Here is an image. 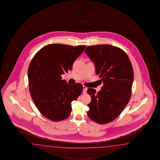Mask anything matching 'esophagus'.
I'll list each match as a JSON object with an SVG mask.
<instances>
[{
    "instance_id": "esophagus-1",
    "label": "esophagus",
    "mask_w": 160,
    "mask_h": 160,
    "mask_svg": "<svg viewBox=\"0 0 160 160\" xmlns=\"http://www.w3.org/2000/svg\"><path fill=\"white\" fill-rule=\"evenodd\" d=\"M82 88H83V92H82V93H85L87 92V88L85 86H83Z\"/></svg>"
}]
</instances>
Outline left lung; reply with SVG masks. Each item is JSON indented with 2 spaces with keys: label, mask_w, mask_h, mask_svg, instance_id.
I'll list each match as a JSON object with an SVG mask.
<instances>
[{
  "label": "left lung",
  "mask_w": 160,
  "mask_h": 160,
  "mask_svg": "<svg viewBox=\"0 0 160 160\" xmlns=\"http://www.w3.org/2000/svg\"><path fill=\"white\" fill-rule=\"evenodd\" d=\"M95 66L96 73L103 82L101 90L88 88L91 97L88 104V117L99 124L114 121L131 98L134 72L127 54L110 45L88 46L85 50Z\"/></svg>",
  "instance_id": "8db88e82"
}]
</instances>
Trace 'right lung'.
I'll return each instance as SVG.
<instances>
[{
  "instance_id": "obj_1",
  "label": "right lung",
  "mask_w": 160,
  "mask_h": 160,
  "mask_svg": "<svg viewBox=\"0 0 160 160\" xmlns=\"http://www.w3.org/2000/svg\"><path fill=\"white\" fill-rule=\"evenodd\" d=\"M85 45L49 44L35 54L28 68L29 91L39 112L50 121L58 122L69 117L72 102L83 90L80 83L68 85L61 75L72 68Z\"/></svg>"
}]
</instances>
